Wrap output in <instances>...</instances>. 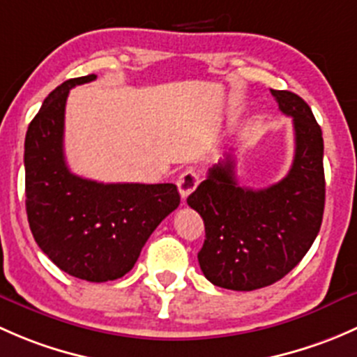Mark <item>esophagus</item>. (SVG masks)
<instances>
[{"instance_id":"1","label":"esophagus","mask_w":357,"mask_h":357,"mask_svg":"<svg viewBox=\"0 0 357 357\" xmlns=\"http://www.w3.org/2000/svg\"><path fill=\"white\" fill-rule=\"evenodd\" d=\"M197 183H199V174H197L196 170H192V168H189V170H185L182 175H180L177 180V185H178L182 201H185L187 197H189V194L194 192Z\"/></svg>"}]
</instances>
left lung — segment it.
I'll return each mask as SVG.
<instances>
[{"instance_id": "obj_1", "label": "left lung", "mask_w": 357, "mask_h": 357, "mask_svg": "<svg viewBox=\"0 0 357 357\" xmlns=\"http://www.w3.org/2000/svg\"><path fill=\"white\" fill-rule=\"evenodd\" d=\"M270 91L280 112L292 116L296 154L289 174L266 189L241 187L234 154H227L187 197L204 222L199 266L216 287L256 290L275 284L304 258L321 227V128L303 98Z\"/></svg>"}]
</instances>
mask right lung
Masks as SVG:
<instances>
[{
	"label": "right lung",
	"instance_id": "add662e5",
	"mask_svg": "<svg viewBox=\"0 0 357 357\" xmlns=\"http://www.w3.org/2000/svg\"><path fill=\"white\" fill-rule=\"evenodd\" d=\"M70 79L44 99L25 135V209L41 251L60 270L87 282L123 277L149 235L180 204L175 183H101L77 177L63 153Z\"/></svg>",
	"mask_w": 357,
	"mask_h": 357
}]
</instances>
